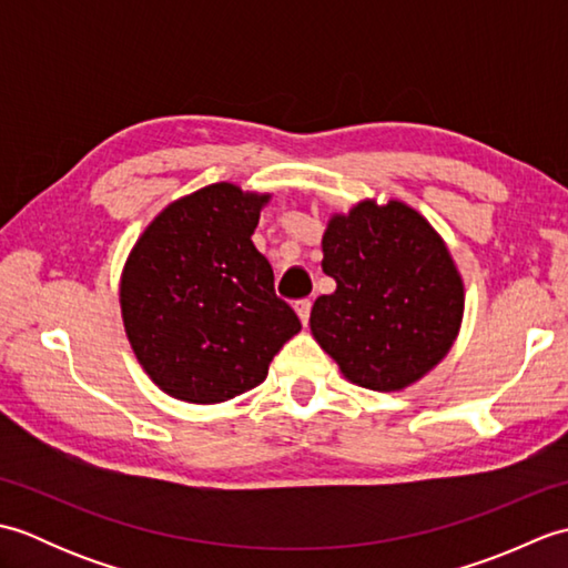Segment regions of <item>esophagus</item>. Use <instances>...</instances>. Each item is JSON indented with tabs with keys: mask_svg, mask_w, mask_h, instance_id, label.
I'll return each instance as SVG.
<instances>
[{
	"mask_svg": "<svg viewBox=\"0 0 568 568\" xmlns=\"http://www.w3.org/2000/svg\"><path fill=\"white\" fill-rule=\"evenodd\" d=\"M295 312H297L300 322H303L305 327H307V322H310V312H312V303H310V300H300V303H295Z\"/></svg>",
	"mask_w": 568,
	"mask_h": 568,
	"instance_id": "esophagus-1",
	"label": "esophagus"
}]
</instances>
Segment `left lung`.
<instances>
[{"label": "left lung", "mask_w": 568, "mask_h": 568, "mask_svg": "<svg viewBox=\"0 0 568 568\" xmlns=\"http://www.w3.org/2000/svg\"><path fill=\"white\" fill-rule=\"evenodd\" d=\"M322 271L336 281L317 297L310 329L361 388L403 390L439 364L464 317V281L449 248L400 200H364L334 214Z\"/></svg>", "instance_id": "8db88e82"}]
</instances>
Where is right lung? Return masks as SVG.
<instances>
[{
  "label": "right lung",
  "mask_w": 568,
  "mask_h": 568,
  "mask_svg": "<svg viewBox=\"0 0 568 568\" xmlns=\"http://www.w3.org/2000/svg\"><path fill=\"white\" fill-rule=\"evenodd\" d=\"M271 195L214 183L155 216L119 283L139 364L163 393L214 405L256 388L300 332L251 234Z\"/></svg>",
  "instance_id": "right-lung-1"
}]
</instances>
